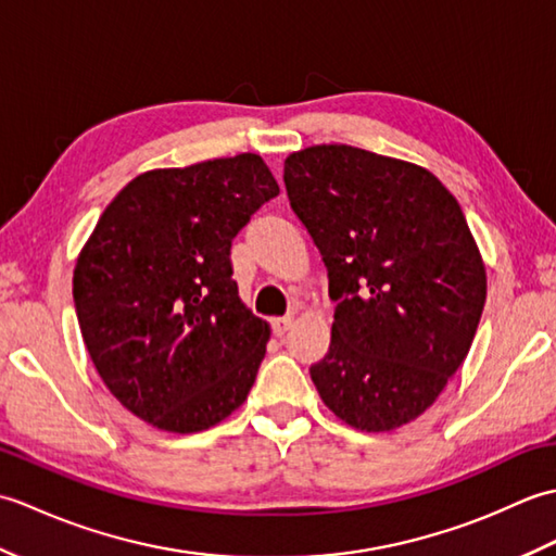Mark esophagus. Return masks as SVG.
I'll list each match as a JSON object with an SVG mask.
<instances>
[{
  "instance_id": "esophagus-1",
  "label": "esophagus",
  "mask_w": 556,
  "mask_h": 556,
  "mask_svg": "<svg viewBox=\"0 0 556 556\" xmlns=\"http://www.w3.org/2000/svg\"><path fill=\"white\" fill-rule=\"evenodd\" d=\"M293 325V317L287 315V317H277V320H271V329H275L277 337H285L289 329Z\"/></svg>"
}]
</instances>
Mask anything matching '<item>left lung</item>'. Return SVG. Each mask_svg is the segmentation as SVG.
Returning <instances> with one entry per match:
<instances>
[{
	"instance_id": "1",
	"label": "left lung",
	"mask_w": 556,
	"mask_h": 556,
	"mask_svg": "<svg viewBox=\"0 0 556 556\" xmlns=\"http://www.w3.org/2000/svg\"><path fill=\"white\" fill-rule=\"evenodd\" d=\"M337 303L311 368L325 406L365 432L416 420L466 361L485 305V263L464 210L428 169L351 146L285 162Z\"/></svg>"
}]
</instances>
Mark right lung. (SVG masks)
<instances>
[{"mask_svg":"<svg viewBox=\"0 0 556 556\" xmlns=\"http://www.w3.org/2000/svg\"><path fill=\"white\" fill-rule=\"evenodd\" d=\"M277 193L253 152L152 169L122 188L83 245V341L116 401L152 428L207 430L251 392L269 325L239 299L229 255Z\"/></svg>","mask_w":556,"mask_h":556,"instance_id":"right-lung-1","label":"right lung"}]
</instances>
